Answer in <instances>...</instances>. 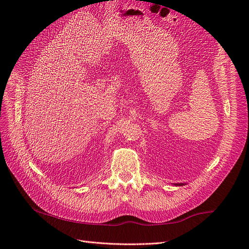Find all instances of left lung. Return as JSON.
I'll return each mask as SVG.
<instances>
[{
  "label": "left lung",
  "instance_id": "left-lung-1",
  "mask_svg": "<svg viewBox=\"0 0 249 249\" xmlns=\"http://www.w3.org/2000/svg\"><path fill=\"white\" fill-rule=\"evenodd\" d=\"M175 185H176V186H183L184 184H183V183H179V184H175Z\"/></svg>",
  "mask_w": 249,
  "mask_h": 249
}]
</instances>
